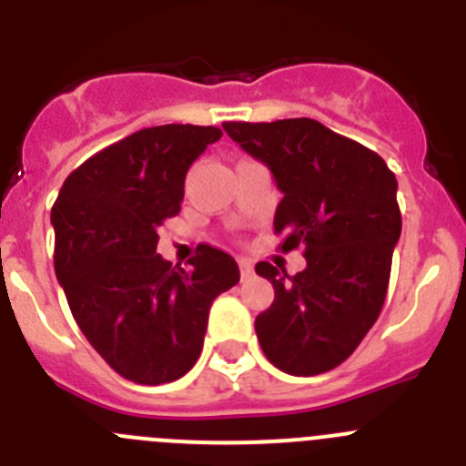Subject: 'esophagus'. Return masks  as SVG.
<instances>
[{
    "label": "esophagus",
    "instance_id": "34e87169",
    "mask_svg": "<svg viewBox=\"0 0 466 466\" xmlns=\"http://www.w3.org/2000/svg\"><path fill=\"white\" fill-rule=\"evenodd\" d=\"M240 275L242 279H249L254 275V266L247 258H240Z\"/></svg>",
    "mask_w": 466,
    "mask_h": 466
}]
</instances>
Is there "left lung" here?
Masks as SVG:
<instances>
[{"mask_svg": "<svg viewBox=\"0 0 466 466\" xmlns=\"http://www.w3.org/2000/svg\"><path fill=\"white\" fill-rule=\"evenodd\" d=\"M233 142L266 163L282 191L275 233L303 247L306 270L257 263L275 299L254 329L279 371L317 376L343 364L382 310L401 236L397 177L376 151L312 118L226 121Z\"/></svg>", "mask_w": 466, "mask_h": 466, "instance_id": "left-lung-1", "label": "left lung"}]
</instances>
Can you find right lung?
<instances>
[{
  "instance_id": "add662e5",
  "label": "right lung",
  "mask_w": 466,
  "mask_h": 466,
  "mask_svg": "<svg viewBox=\"0 0 466 466\" xmlns=\"http://www.w3.org/2000/svg\"><path fill=\"white\" fill-rule=\"evenodd\" d=\"M219 137L214 126L144 127L81 163L53 205V261L69 310L97 355L139 385L191 371L212 300L240 279L217 247L198 245L187 270L156 254L188 167Z\"/></svg>"
}]
</instances>
